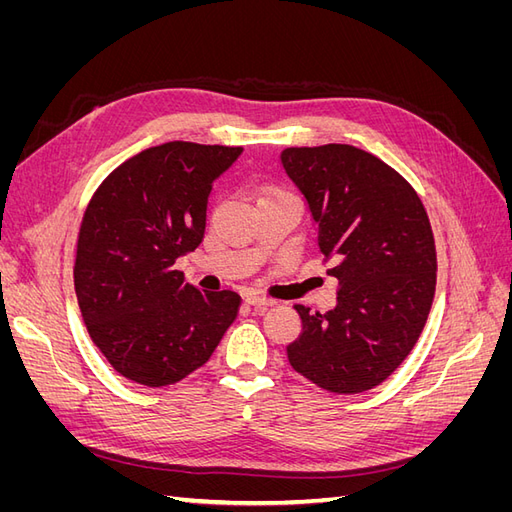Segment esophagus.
Returning <instances> with one entry per match:
<instances>
[{"label":"esophagus","instance_id":"34e87169","mask_svg":"<svg viewBox=\"0 0 512 512\" xmlns=\"http://www.w3.org/2000/svg\"><path fill=\"white\" fill-rule=\"evenodd\" d=\"M245 303L250 307H258V309H267L273 305V301L265 299V297H258V294H247L245 297Z\"/></svg>","mask_w":512,"mask_h":512}]
</instances>
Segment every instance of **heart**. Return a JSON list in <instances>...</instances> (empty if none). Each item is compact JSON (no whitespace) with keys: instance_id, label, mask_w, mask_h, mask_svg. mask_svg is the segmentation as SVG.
I'll use <instances>...</instances> for the list:
<instances>
[{"instance_id":"heart-1","label":"heart","mask_w":512,"mask_h":512,"mask_svg":"<svg viewBox=\"0 0 512 512\" xmlns=\"http://www.w3.org/2000/svg\"><path fill=\"white\" fill-rule=\"evenodd\" d=\"M256 198L258 203H269V200H297L290 190H286L284 185L277 183H265L256 188Z\"/></svg>"}]
</instances>
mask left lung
Returning a JSON list of instances; mask_svg holds the SVG:
<instances>
[{
  "label": "left lung",
  "instance_id": "8db88e82",
  "mask_svg": "<svg viewBox=\"0 0 512 512\" xmlns=\"http://www.w3.org/2000/svg\"><path fill=\"white\" fill-rule=\"evenodd\" d=\"M282 164L339 284L327 314L294 305L303 333L288 361L324 391L365 393L406 361L427 322L438 271L427 211L395 168L352 145L288 147Z\"/></svg>",
  "mask_w": 512,
  "mask_h": 512
}]
</instances>
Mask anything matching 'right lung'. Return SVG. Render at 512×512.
<instances>
[{
    "label": "right lung",
    "instance_id": "1",
    "mask_svg": "<svg viewBox=\"0 0 512 512\" xmlns=\"http://www.w3.org/2000/svg\"><path fill=\"white\" fill-rule=\"evenodd\" d=\"M243 147L173 141L119 164L91 196L74 258L89 337L111 367L160 389L203 367L239 314L237 292H200L175 260L203 243L211 183Z\"/></svg>",
    "mask_w": 512,
    "mask_h": 512
}]
</instances>
